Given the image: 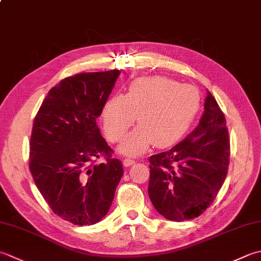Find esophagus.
<instances>
[{"mask_svg": "<svg viewBox=\"0 0 261 261\" xmlns=\"http://www.w3.org/2000/svg\"><path fill=\"white\" fill-rule=\"evenodd\" d=\"M122 162H123L124 167H129V166H132V165L136 164V161L131 160V158H124V160Z\"/></svg>", "mask_w": 261, "mask_h": 261, "instance_id": "esophagus-1", "label": "esophagus"}]
</instances>
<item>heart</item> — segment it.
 <instances>
[{
	"label": "heart",
	"mask_w": 261,
	"mask_h": 261,
	"mask_svg": "<svg viewBox=\"0 0 261 261\" xmlns=\"http://www.w3.org/2000/svg\"><path fill=\"white\" fill-rule=\"evenodd\" d=\"M200 107V95L190 85L164 76L135 80L127 94H116L103 110L105 134L112 142L123 139L137 116L139 126L125 138L120 151L139 155L151 145H174L190 127Z\"/></svg>",
	"instance_id": "heart-1"
}]
</instances>
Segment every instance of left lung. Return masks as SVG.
<instances>
[{
    "instance_id": "1",
    "label": "left lung",
    "mask_w": 261,
    "mask_h": 261,
    "mask_svg": "<svg viewBox=\"0 0 261 261\" xmlns=\"http://www.w3.org/2000/svg\"><path fill=\"white\" fill-rule=\"evenodd\" d=\"M149 163L148 195L168 221L196 218L212 205L227 174L229 138L225 116L209 91L196 129Z\"/></svg>"
}]
</instances>
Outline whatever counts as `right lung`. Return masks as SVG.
Wrapping results in <instances>:
<instances>
[{
  "instance_id": "1",
  "label": "right lung",
  "mask_w": 261,
  "mask_h": 261,
  "mask_svg": "<svg viewBox=\"0 0 261 261\" xmlns=\"http://www.w3.org/2000/svg\"><path fill=\"white\" fill-rule=\"evenodd\" d=\"M120 73L110 70L61 80L34 120L30 173L53 213L74 225H93L106 215L123 175L121 161L112 156L97 126ZM99 156L106 162L95 165Z\"/></svg>"
}]
</instances>
